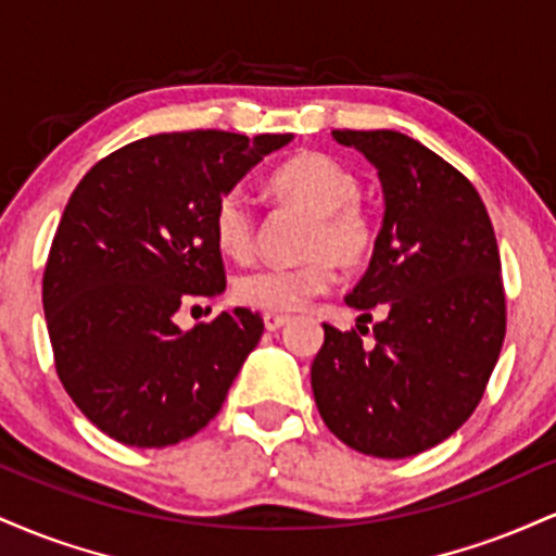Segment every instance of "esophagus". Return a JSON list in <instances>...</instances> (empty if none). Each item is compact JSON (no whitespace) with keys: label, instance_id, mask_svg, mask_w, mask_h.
I'll list each match as a JSON object with an SVG mask.
<instances>
[{"label":"esophagus","instance_id":"34e87169","mask_svg":"<svg viewBox=\"0 0 556 556\" xmlns=\"http://www.w3.org/2000/svg\"><path fill=\"white\" fill-rule=\"evenodd\" d=\"M290 321V316H285V314H266L264 316V327H266V331H279L285 327V324Z\"/></svg>","mask_w":556,"mask_h":556}]
</instances>
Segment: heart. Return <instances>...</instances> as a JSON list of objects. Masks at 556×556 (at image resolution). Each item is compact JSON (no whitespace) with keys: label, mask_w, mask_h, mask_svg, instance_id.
<instances>
[{"label":"heart","mask_w":556,"mask_h":556,"mask_svg":"<svg viewBox=\"0 0 556 556\" xmlns=\"http://www.w3.org/2000/svg\"><path fill=\"white\" fill-rule=\"evenodd\" d=\"M266 190L282 206L311 214L303 256L295 266H256L235 277L232 298L248 308L287 314L334 285V264L363 269L379 248V222L361 203L363 182L348 164L324 151H300L271 172ZM216 248L235 261L256 248V214L242 190L219 195L212 214Z\"/></svg>","instance_id":"b5f03b06"}]
</instances>
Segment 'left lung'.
<instances>
[{"label": "left lung", "mask_w": 556, "mask_h": 556, "mask_svg": "<svg viewBox=\"0 0 556 556\" xmlns=\"http://www.w3.org/2000/svg\"><path fill=\"white\" fill-rule=\"evenodd\" d=\"M379 169L384 225L348 305L387 318L324 324L311 366L324 424L363 455L400 460L452 437L486 392L507 331L494 227L473 182L394 130H334Z\"/></svg>", "instance_id": "obj_1"}]
</instances>
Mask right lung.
<instances>
[{
	"label": "right lung",
	"instance_id": "right-lung-1",
	"mask_svg": "<svg viewBox=\"0 0 556 556\" xmlns=\"http://www.w3.org/2000/svg\"><path fill=\"white\" fill-rule=\"evenodd\" d=\"M292 136L159 132L96 162L70 195L43 269L54 368L96 429L169 446L222 410L264 334L251 308L182 331L180 305L227 287L212 214Z\"/></svg>",
	"mask_w": 556,
	"mask_h": 556
}]
</instances>
